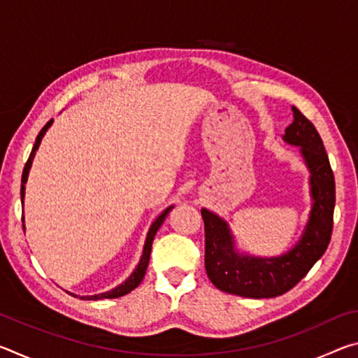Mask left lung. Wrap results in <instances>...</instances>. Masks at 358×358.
I'll list each match as a JSON object with an SVG mask.
<instances>
[{"label": "left lung", "instance_id": "8db88e82", "mask_svg": "<svg viewBox=\"0 0 358 358\" xmlns=\"http://www.w3.org/2000/svg\"><path fill=\"white\" fill-rule=\"evenodd\" d=\"M294 121L284 141L301 147L311 172L313 208L301 240L294 250L275 259L238 256L232 235L221 217L202 210L205 227V270L224 292L248 299H271L286 294L306 276L330 243L335 210V177L324 142L310 120L292 106Z\"/></svg>", "mask_w": 358, "mask_h": 358}]
</instances>
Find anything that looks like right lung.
Instances as JSON below:
<instances>
[{
  "instance_id": "1",
  "label": "right lung",
  "mask_w": 358,
  "mask_h": 358,
  "mask_svg": "<svg viewBox=\"0 0 358 358\" xmlns=\"http://www.w3.org/2000/svg\"><path fill=\"white\" fill-rule=\"evenodd\" d=\"M52 121H53V120L47 121V124L44 126V128H42V129L39 131L38 137H36L34 147H33V150H31V153H29V157H28L27 164H25V167H23V173H22V186H20V197H22V203H23V196H25V183H27V178H28V172H29V167H31V162H33L34 153H36V150H38V147H39V143H41V138L44 137L45 131L48 129V126L52 124ZM171 210H172V207H169L166 211H162L161 216H157V220H156L153 224H151V227H150V232H148V235H147V241H145V246H143V254H142V259H141V262H138L137 268L134 270V273H132V275L128 278V280H126L123 284H120L118 287L112 289L110 292H104V294H99V295H92V296H80V299H82V300H102V299H117V296H121V295H126V294H129L132 289H136V287L138 286V284H141V281L143 280V276H145V271H147V266H148V262H150L151 245H153L155 235H156V232H157V229L161 227V224L164 222L166 216L169 215V211H171ZM22 221H23V217H22ZM74 296H77V295H74Z\"/></svg>"
}]
</instances>
